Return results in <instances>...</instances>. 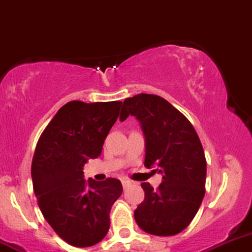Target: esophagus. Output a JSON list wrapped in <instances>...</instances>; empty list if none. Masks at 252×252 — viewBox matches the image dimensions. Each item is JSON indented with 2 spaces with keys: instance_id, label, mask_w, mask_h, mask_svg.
Listing matches in <instances>:
<instances>
[{
  "instance_id": "34e87169",
  "label": "esophagus",
  "mask_w": 252,
  "mask_h": 252,
  "mask_svg": "<svg viewBox=\"0 0 252 252\" xmlns=\"http://www.w3.org/2000/svg\"><path fill=\"white\" fill-rule=\"evenodd\" d=\"M122 184H123L124 188H126V187H129V185L131 184V182H130V180L126 179V178H123V179H122Z\"/></svg>"
}]
</instances>
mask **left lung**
<instances>
[{
	"mask_svg": "<svg viewBox=\"0 0 252 252\" xmlns=\"http://www.w3.org/2000/svg\"><path fill=\"white\" fill-rule=\"evenodd\" d=\"M134 116L145 136V166L162 174L154 190L142 183L145 200L134 212L136 223L152 235L184 230L205 196L206 158L199 135L184 114L163 97L138 94L124 100L121 119Z\"/></svg>",
	"mask_w": 252,
	"mask_h": 252,
	"instance_id": "1",
	"label": "left lung"
}]
</instances>
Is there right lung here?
<instances>
[{
	"mask_svg": "<svg viewBox=\"0 0 252 252\" xmlns=\"http://www.w3.org/2000/svg\"><path fill=\"white\" fill-rule=\"evenodd\" d=\"M121 105V101L65 103L35 149L32 178L37 204L52 229L72 246L88 248L105 238L111 207L123 191L116 178L86 182L83 172L86 162L102 152Z\"/></svg>",
	"mask_w": 252,
	"mask_h": 252,
	"instance_id": "obj_1",
	"label": "right lung"
}]
</instances>
